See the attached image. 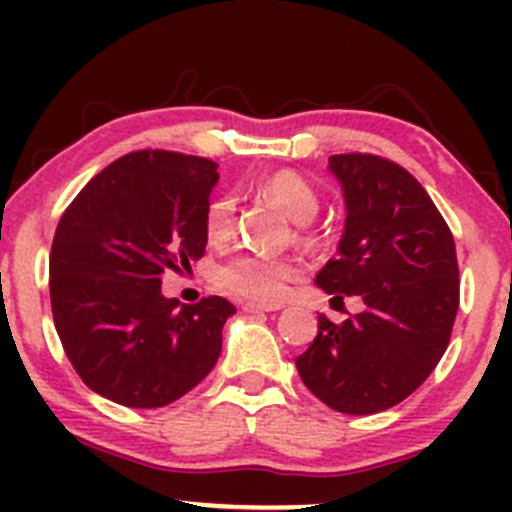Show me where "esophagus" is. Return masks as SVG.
<instances>
[{"instance_id": "obj_1", "label": "esophagus", "mask_w": 512, "mask_h": 512, "mask_svg": "<svg viewBox=\"0 0 512 512\" xmlns=\"http://www.w3.org/2000/svg\"><path fill=\"white\" fill-rule=\"evenodd\" d=\"M245 313H272V310H279L276 305H264V303H255V301H245L243 303Z\"/></svg>"}]
</instances>
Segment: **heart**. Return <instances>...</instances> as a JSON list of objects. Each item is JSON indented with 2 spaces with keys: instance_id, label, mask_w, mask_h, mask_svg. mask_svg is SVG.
<instances>
[{
  "instance_id": "obj_1",
  "label": "heart",
  "mask_w": 512,
  "mask_h": 512,
  "mask_svg": "<svg viewBox=\"0 0 512 512\" xmlns=\"http://www.w3.org/2000/svg\"><path fill=\"white\" fill-rule=\"evenodd\" d=\"M260 192L264 197L279 204L293 221H310L317 214L320 199H317L313 187L305 182L301 175L291 170H279V173L267 175L260 182ZM236 228V207L233 199L226 195L214 197L204 211V231L209 240L221 243L231 238ZM298 274V264L289 257L260 255V252H240L233 255L216 269V286L231 296L245 298L272 305L279 303L289 293L293 276Z\"/></svg>"
}]
</instances>
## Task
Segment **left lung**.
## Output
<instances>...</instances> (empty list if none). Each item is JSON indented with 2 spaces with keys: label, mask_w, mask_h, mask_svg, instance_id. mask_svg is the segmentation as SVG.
<instances>
[{
  "label": "left lung",
  "mask_w": 512,
  "mask_h": 512,
  "mask_svg": "<svg viewBox=\"0 0 512 512\" xmlns=\"http://www.w3.org/2000/svg\"><path fill=\"white\" fill-rule=\"evenodd\" d=\"M346 202L344 236L315 284L366 310L296 358L301 380L342 414H378L407 399L445 354L460 305L455 240L421 182L375 154L330 156Z\"/></svg>",
  "instance_id": "8db88e82"
}]
</instances>
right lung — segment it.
<instances>
[{"label":"right lung","instance_id":"obj_1","mask_svg":"<svg viewBox=\"0 0 512 512\" xmlns=\"http://www.w3.org/2000/svg\"><path fill=\"white\" fill-rule=\"evenodd\" d=\"M216 168L202 156L132 151L88 180L57 223L55 330L79 378L105 399L166 407L219 361L236 305L221 296L180 305L161 293L163 274L204 255Z\"/></svg>","mask_w":512,"mask_h":512}]
</instances>
